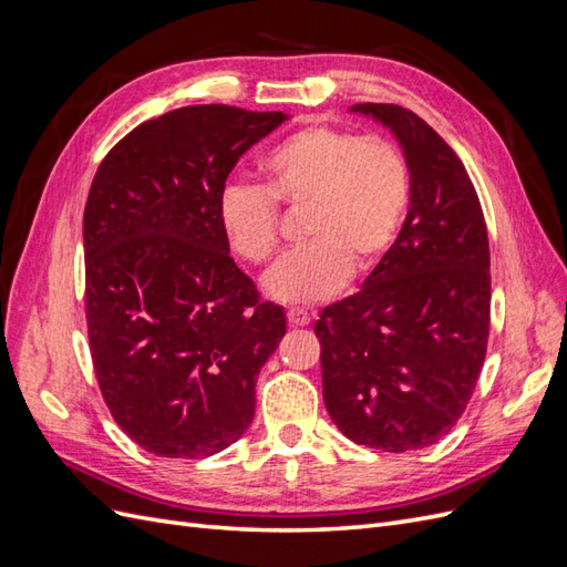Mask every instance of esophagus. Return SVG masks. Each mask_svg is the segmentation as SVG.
<instances>
[{"label":"esophagus","instance_id":"1","mask_svg":"<svg viewBox=\"0 0 567 567\" xmlns=\"http://www.w3.org/2000/svg\"><path fill=\"white\" fill-rule=\"evenodd\" d=\"M286 317H288V323H290V326H307V323L312 321L310 312L300 310V307H293V310H288Z\"/></svg>","mask_w":567,"mask_h":567}]
</instances>
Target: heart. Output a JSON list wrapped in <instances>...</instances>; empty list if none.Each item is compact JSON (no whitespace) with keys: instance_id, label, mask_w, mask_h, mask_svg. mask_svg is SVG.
Here are the masks:
<instances>
[{"instance_id":"1","label":"heart","mask_w":567,"mask_h":567,"mask_svg":"<svg viewBox=\"0 0 567 567\" xmlns=\"http://www.w3.org/2000/svg\"><path fill=\"white\" fill-rule=\"evenodd\" d=\"M262 186L227 184L217 221L234 255L265 265L279 246V208H302L307 244L271 267V300L310 305L336 296L352 269L383 262L402 229L411 173L400 146L331 125H307L274 146Z\"/></svg>"}]
</instances>
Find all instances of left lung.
<instances>
[{"instance_id":"1","label":"left lung","mask_w":567,"mask_h":567,"mask_svg":"<svg viewBox=\"0 0 567 567\" xmlns=\"http://www.w3.org/2000/svg\"><path fill=\"white\" fill-rule=\"evenodd\" d=\"M392 130L411 173L398 241L362 290L323 307V404L340 433L383 452L423 450L461 419L489 336V241L454 148L409 109L357 104Z\"/></svg>"}]
</instances>
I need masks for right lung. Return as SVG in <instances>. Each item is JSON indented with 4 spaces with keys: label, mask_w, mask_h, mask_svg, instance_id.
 Segmentation results:
<instances>
[{
    "label": "right lung",
    "mask_w": 567,
    "mask_h": 567,
    "mask_svg": "<svg viewBox=\"0 0 567 567\" xmlns=\"http://www.w3.org/2000/svg\"><path fill=\"white\" fill-rule=\"evenodd\" d=\"M288 115L225 104L146 120L101 161L84 205V312L111 416L142 450L205 458L255 416V383L286 333L236 267L217 198Z\"/></svg>",
    "instance_id": "right-lung-1"
}]
</instances>
